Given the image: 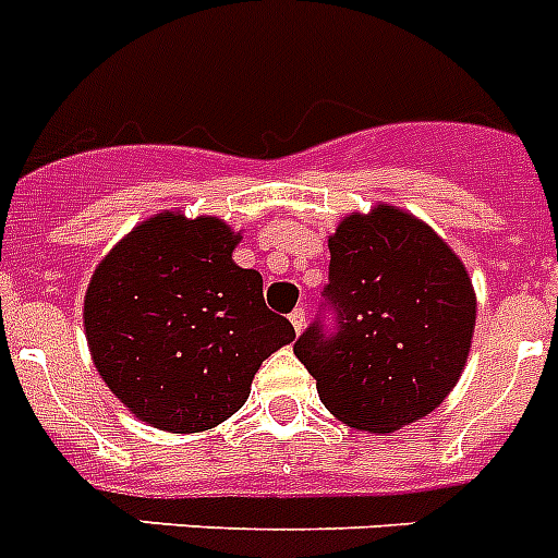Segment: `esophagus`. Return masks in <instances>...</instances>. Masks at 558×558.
<instances>
[{
  "label": "esophagus",
  "mask_w": 558,
  "mask_h": 558,
  "mask_svg": "<svg viewBox=\"0 0 558 558\" xmlns=\"http://www.w3.org/2000/svg\"><path fill=\"white\" fill-rule=\"evenodd\" d=\"M290 325H293V330H296V332L304 330V311H302V307H296V311L290 313Z\"/></svg>",
  "instance_id": "1"
}]
</instances>
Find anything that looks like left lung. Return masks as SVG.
<instances>
[{
	"label": "left lung",
	"mask_w": 558,
	"mask_h": 558,
	"mask_svg": "<svg viewBox=\"0 0 558 558\" xmlns=\"http://www.w3.org/2000/svg\"><path fill=\"white\" fill-rule=\"evenodd\" d=\"M322 296L293 352L338 421L384 435L440 407L463 373L477 302L432 228L392 206L347 217Z\"/></svg>",
	"instance_id": "8db88e82"
}]
</instances>
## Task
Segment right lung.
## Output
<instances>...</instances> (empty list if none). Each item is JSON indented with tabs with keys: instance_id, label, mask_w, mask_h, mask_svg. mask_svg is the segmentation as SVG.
Segmentation results:
<instances>
[{
	"instance_id": "right-lung-1",
	"label": "right lung",
	"mask_w": 558,
	"mask_h": 558,
	"mask_svg": "<svg viewBox=\"0 0 558 558\" xmlns=\"http://www.w3.org/2000/svg\"><path fill=\"white\" fill-rule=\"evenodd\" d=\"M214 217L160 214L109 251L84 299L93 361L141 421L203 432L245 403L270 352L296 330L268 311L259 270L231 259Z\"/></svg>"
}]
</instances>
